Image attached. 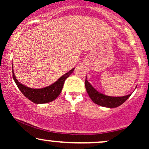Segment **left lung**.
Listing matches in <instances>:
<instances>
[{"instance_id": "8db88e82", "label": "left lung", "mask_w": 149, "mask_h": 149, "mask_svg": "<svg viewBox=\"0 0 149 149\" xmlns=\"http://www.w3.org/2000/svg\"><path fill=\"white\" fill-rule=\"evenodd\" d=\"M85 85L87 92L92 102L104 107L116 108L119 107L123 104L132 95L130 94L123 97H111L103 95L92 86V85L87 80V77L85 78Z\"/></svg>"}]
</instances>
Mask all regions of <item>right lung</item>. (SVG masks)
<instances>
[{"instance_id": "add662e5", "label": "right lung", "mask_w": 149, "mask_h": 149, "mask_svg": "<svg viewBox=\"0 0 149 149\" xmlns=\"http://www.w3.org/2000/svg\"><path fill=\"white\" fill-rule=\"evenodd\" d=\"M12 67H13V79H14L16 85H17L18 88L26 98H28L29 100L35 104L48 103V102H51L56 98H57L59 94L61 93L63 86H64L65 80L73 73L75 69L73 68L70 70L69 72L63 75L55 83L50 85L49 86L41 89H33L22 85L21 83L18 81L15 76L14 71H13V64Z\"/></svg>"}]
</instances>
